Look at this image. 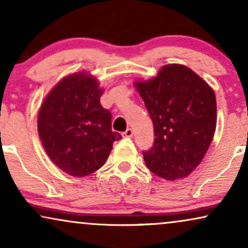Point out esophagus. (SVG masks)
Segmentation results:
<instances>
[{"label": "esophagus", "instance_id": "esophagus-1", "mask_svg": "<svg viewBox=\"0 0 248 248\" xmlns=\"http://www.w3.org/2000/svg\"><path fill=\"white\" fill-rule=\"evenodd\" d=\"M122 135H124V137H133V129H131V128H127V130Z\"/></svg>", "mask_w": 248, "mask_h": 248}]
</instances>
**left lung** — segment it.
<instances>
[{"instance_id": "obj_1", "label": "left lung", "mask_w": 248, "mask_h": 248, "mask_svg": "<svg viewBox=\"0 0 248 248\" xmlns=\"http://www.w3.org/2000/svg\"><path fill=\"white\" fill-rule=\"evenodd\" d=\"M155 127V143L143 152L146 167L167 181L189 176L211 145L216 128V97L191 68L169 64L156 77L135 81Z\"/></svg>"}]
</instances>
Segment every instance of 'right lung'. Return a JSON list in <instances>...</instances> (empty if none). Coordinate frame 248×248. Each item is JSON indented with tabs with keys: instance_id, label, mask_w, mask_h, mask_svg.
<instances>
[{
	"instance_id": "right-lung-1",
	"label": "right lung",
	"mask_w": 248,
	"mask_h": 248,
	"mask_svg": "<svg viewBox=\"0 0 248 248\" xmlns=\"http://www.w3.org/2000/svg\"><path fill=\"white\" fill-rule=\"evenodd\" d=\"M104 90L88 72L65 77L43 101L37 131L46 155L62 171L83 177L105 164L114 140L111 113L101 105Z\"/></svg>"
}]
</instances>
